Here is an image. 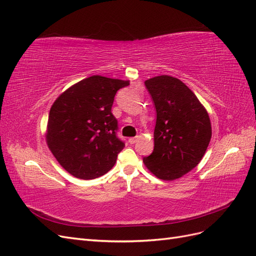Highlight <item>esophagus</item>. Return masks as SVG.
I'll return each instance as SVG.
<instances>
[{"mask_svg":"<svg viewBox=\"0 0 256 256\" xmlns=\"http://www.w3.org/2000/svg\"><path fill=\"white\" fill-rule=\"evenodd\" d=\"M136 140H138V136H134V138H130L128 141L130 144H134L136 142Z\"/></svg>","mask_w":256,"mask_h":256,"instance_id":"34e87169","label":"esophagus"}]
</instances>
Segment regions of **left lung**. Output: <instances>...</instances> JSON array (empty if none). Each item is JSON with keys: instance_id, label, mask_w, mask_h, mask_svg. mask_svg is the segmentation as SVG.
<instances>
[{"instance_id": "1", "label": "left lung", "mask_w": 256, "mask_h": 256, "mask_svg": "<svg viewBox=\"0 0 256 256\" xmlns=\"http://www.w3.org/2000/svg\"><path fill=\"white\" fill-rule=\"evenodd\" d=\"M157 112L154 152L145 166L162 180H174L194 168L212 138L209 115L187 85L171 76L146 80Z\"/></svg>"}]
</instances>
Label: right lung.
<instances>
[{
  "mask_svg": "<svg viewBox=\"0 0 256 256\" xmlns=\"http://www.w3.org/2000/svg\"><path fill=\"white\" fill-rule=\"evenodd\" d=\"M129 81L92 76L67 88L53 102L46 140L66 171L94 180L115 164L125 143L116 136L118 120L111 112L114 96Z\"/></svg>",
  "mask_w": 256,
  "mask_h": 256,
  "instance_id": "1",
  "label": "right lung"
}]
</instances>
